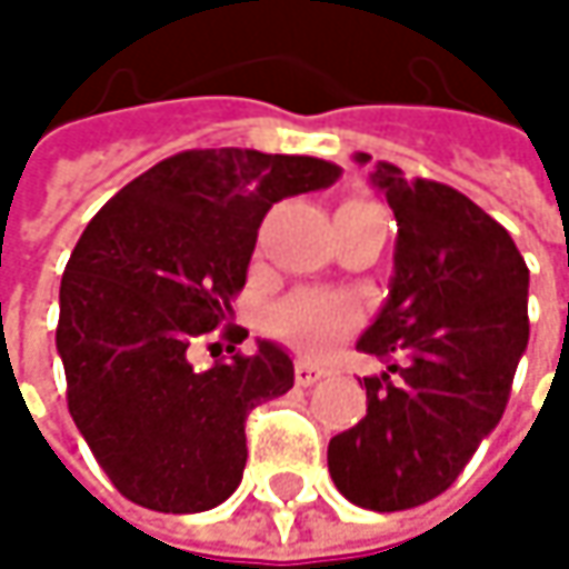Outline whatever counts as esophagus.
Wrapping results in <instances>:
<instances>
[{"mask_svg": "<svg viewBox=\"0 0 569 569\" xmlns=\"http://www.w3.org/2000/svg\"><path fill=\"white\" fill-rule=\"evenodd\" d=\"M319 379H322V369H319V366H312V362H306V359L296 362V386H312V382H319Z\"/></svg>", "mask_w": 569, "mask_h": 569, "instance_id": "34e87169", "label": "esophagus"}]
</instances>
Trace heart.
Returning <instances> with one entry per match:
<instances>
[{
  "mask_svg": "<svg viewBox=\"0 0 569 569\" xmlns=\"http://www.w3.org/2000/svg\"><path fill=\"white\" fill-rule=\"evenodd\" d=\"M362 203V200H349ZM359 322V306L342 292H322V289H299L280 299L267 312V329L280 339L306 352H319L352 332Z\"/></svg>",
  "mask_w": 569,
  "mask_h": 569,
  "instance_id": "b5f03b06",
  "label": "heart"
}]
</instances>
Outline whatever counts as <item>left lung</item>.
<instances>
[{
  "label": "left lung",
  "mask_w": 569,
  "mask_h": 569,
  "mask_svg": "<svg viewBox=\"0 0 569 569\" xmlns=\"http://www.w3.org/2000/svg\"><path fill=\"white\" fill-rule=\"evenodd\" d=\"M372 180L398 220L396 280L359 349L386 372L366 379V418L329 441V475L352 505L389 513L448 491L501 421L530 332V273L461 190L389 161Z\"/></svg>",
  "instance_id": "obj_1"
}]
</instances>
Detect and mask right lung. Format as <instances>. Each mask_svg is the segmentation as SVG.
<instances>
[{"label": "right lung", "mask_w": 569, "mask_h": 569, "mask_svg": "<svg viewBox=\"0 0 569 569\" xmlns=\"http://www.w3.org/2000/svg\"><path fill=\"white\" fill-rule=\"evenodd\" d=\"M336 177L319 158L180 151L84 227L61 277L56 346L68 411L128 501L197 513L237 491L247 415L292 389V362L273 342L237 352L247 329L230 302L267 210ZM210 335L231 342L228 356L197 370L189 356Z\"/></svg>", "instance_id": "add662e5"}]
</instances>
